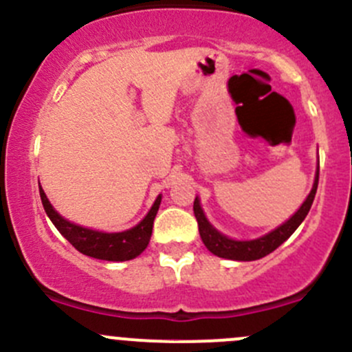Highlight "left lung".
I'll return each instance as SVG.
<instances>
[{
  "label": "left lung",
  "instance_id": "1",
  "mask_svg": "<svg viewBox=\"0 0 352 352\" xmlns=\"http://www.w3.org/2000/svg\"><path fill=\"white\" fill-rule=\"evenodd\" d=\"M318 186V166L317 172H315V180L314 186H311L310 194L303 201V204L298 208V211L291 216L289 219H286L285 223L274 228L272 232L265 233V235L258 236L254 240H236L232 239L228 235H223L219 230H216L214 226L209 223V219L206 218L204 209L201 206V199L196 196L194 201V214H196L197 226H199V235H201L202 243L206 245L211 254L218 255L221 258H230V261H257V258L265 257L271 252H274L276 248L281 243H285L287 239L294 233V230L303 223V219L307 218L308 211H310L311 204H314L315 192H317Z\"/></svg>",
  "mask_w": 352,
  "mask_h": 352
}]
</instances>
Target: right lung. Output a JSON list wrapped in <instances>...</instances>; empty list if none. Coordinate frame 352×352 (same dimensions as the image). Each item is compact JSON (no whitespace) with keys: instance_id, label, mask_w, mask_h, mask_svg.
Wrapping results in <instances>:
<instances>
[{"instance_id":"add662e5","label":"right lung","mask_w":352,"mask_h":352,"mask_svg":"<svg viewBox=\"0 0 352 352\" xmlns=\"http://www.w3.org/2000/svg\"><path fill=\"white\" fill-rule=\"evenodd\" d=\"M38 192H41L45 214L49 216L52 225L59 230V233L67 242L83 255L110 262L131 261L143 254L144 248L150 243L155 216L158 212L160 202H162V194H158L146 216L133 228L124 230V232H100V230L87 228V226L76 225V223L66 219L65 216L56 211L41 186H38Z\"/></svg>"}]
</instances>
